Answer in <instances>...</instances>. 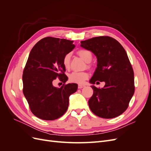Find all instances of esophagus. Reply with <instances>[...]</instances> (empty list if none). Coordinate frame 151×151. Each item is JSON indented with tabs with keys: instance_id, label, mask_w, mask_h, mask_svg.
<instances>
[{
	"instance_id": "esophagus-1",
	"label": "esophagus",
	"mask_w": 151,
	"mask_h": 151,
	"mask_svg": "<svg viewBox=\"0 0 151 151\" xmlns=\"http://www.w3.org/2000/svg\"><path fill=\"white\" fill-rule=\"evenodd\" d=\"M84 87H85L84 85H81V84H79V85H78V88H79V89H82V88H84Z\"/></svg>"
}]
</instances>
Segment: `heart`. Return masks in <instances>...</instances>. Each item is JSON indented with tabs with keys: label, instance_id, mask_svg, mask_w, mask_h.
<instances>
[{
	"label": "heart",
	"instance_id": "obj_1",
	"mask_svg": "<svg viewBox=\"0 0 151 151\" xmlns=\"http://www.w3.org/2000/svg\"><path fill=\"white\" fill-rule=\"evenodd\" d=\"M79 55L86 62H90L92 60V53L88 50H80L77 52ZM63 65L66 68L70 67V55L67 54L63 58ZM89 74L87 72H73L69 75V81L72 83L77 84H83L86 79H88Z\"/></svg>",
	"mask_w": 151,
	"mask_h": 151
}]
</instances>
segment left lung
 Segmentation results:
<instances>
[{
  "mask_svg": "<svg viewBox=\"0 0 151 151\" xmlns=\"http://www.w3.org/2000/svg\"><path fill=\"white\" fill-rule=\"evenodd\" d=\"M81 43L97 57V68L90 83L105 82L101 89L91 86L93 94L88 101L91 110L103 118L122 115L135 91L134 73L125 49L117 40L107 36L82 41Z\"/></svg>",
  "mask_w": 151,
  "mask_h": 151,
  "instance_id": "obj_1",
  "label": "left lung"
}]
</instances>
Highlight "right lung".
<instances>
[{
  "label": "right lung",
  "instance_id": "1",
  "mask_svg": "<svg viewBox=\"0 0 151 151\" xmlns=\"http://www.w3.org/2000/svg\"><path fill=\"white\" fill-rule=\"evenodd\" d=\"M75 48L73 41L53 37L40 40L31 50L22 75L23 94L31 112L44 120L62 116L68 106V98L77 89L76 84H65L63 58ZM58 77L64 84L52 86Z\"/></svg>",
  "mask_w": 151,
  "mask_h": 151
}]
</instances>
